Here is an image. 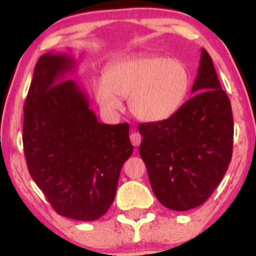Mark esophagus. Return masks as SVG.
<instances>
[{"label":"esophagus","mask_w":256,"mask_h":256,"mask_svg":"<svg viewBox=\"0 0 256 256\" xmlns=\"http://www.w3.org/2000/svg\"><path fill=\"white\" fill-rule=\"evenodd\" d=\"M130 140H131V143L134 144V146H138L140 144V140H142V136H140L138 132H132L130 134Z\"/></svg>","instance_id":"esophagus-1"}]
</instances>
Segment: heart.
I'll return each instance as SVG.
<instances>
[{"label": "heart", "mask_w": 256, "mask_h": 256, "mask_svg": "<svg viewBox=\"0 0 256 256\" xmlns=\"http://www.w3.org/2000/svg\"><path fill=\"white\" fill-rule=\"evenodd\" d=\"M190 84L192 76L182 60L142 54L110 64L94 92L104 110H118L119 98H128V108L137 119L158 122L180 110Z\"/></svg>", "instance_id": "heart-1"}]
</instances>
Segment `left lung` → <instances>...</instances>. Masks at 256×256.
Masks as SVG:
<instances>
[{"instance_id":"8db88e82","label":"left lung","mask_w":256,"mask_h":256,"mask_svg":"<svg viewBox=\"0 0 256 256\" xmlns=\"http://www.w3.org/2000/svg\"><path fill=\"white\" fill-rule=\"evenodd\" d=\"M192 92L172 118L138 125L140 154L152 192L161 204L178 212L198 207L212 195L234 146L230 100L206 49Z\"/></svg>"}]
</instances>
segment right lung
I'll return each instance as SVG.
<instances>
[{
	"instance_id": "right-lung-1",
	"label": "right lung",
	"mask_w": 256,
	"mask_h": 256,
	"mask_svg": "<svg viewBox=\"0 0 256 256\" xmlns=\"http://www.w3.org/2000/svg\"><path fill=\"white\" fill-rule=\"evenodd\" d=\"M74 64L67 54L40 58L24 106L22 143L28 172L55 212L94 222L113 204L134 146L128 122H100L86 94L66 78Z\"/></svg>"
}]
</instances>
